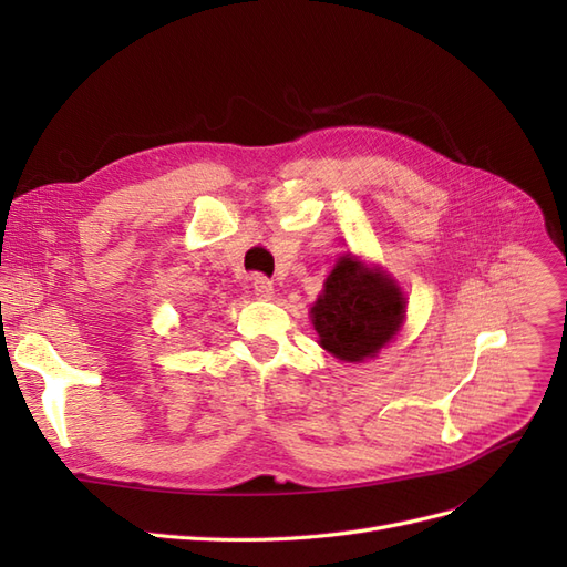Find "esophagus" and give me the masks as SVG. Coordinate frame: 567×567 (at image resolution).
<instances>
[{"label": "esophagus", "instance_id": "obj_1", "mask_svg": "<svg viewBox=\"0 0 567 567\" xmlns=\"http://www.w3.org/2000/svg\"><path fill=\"white\" fill-rule=\"evenodd\" d=\"M252 290H255L257 298H271L274 296V284L267 277H262V274H255Z\"/></svg>", "mask_w": 567, "mask_h": 567}]
</instances>
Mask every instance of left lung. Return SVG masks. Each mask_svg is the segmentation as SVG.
Masks as SVG:
<instances>
[{
  "label": "left lung",
  "mask_w": 567,
  "mask_h": 567,
  "mask_svg": "<svg viewBox=\"0 0 567 567\" xmlns=\"http://www.w3.org/2000/svg\"><path fill=\"white\" fill-rule=\"evenodd\" d=\"M402 319L400 288L388 274L364 267L352 255L340 257L312 307L321 348L346 362L373 357L400 331Z\"/></svg>",
  "instance_id": "1"
}]
</instances>
